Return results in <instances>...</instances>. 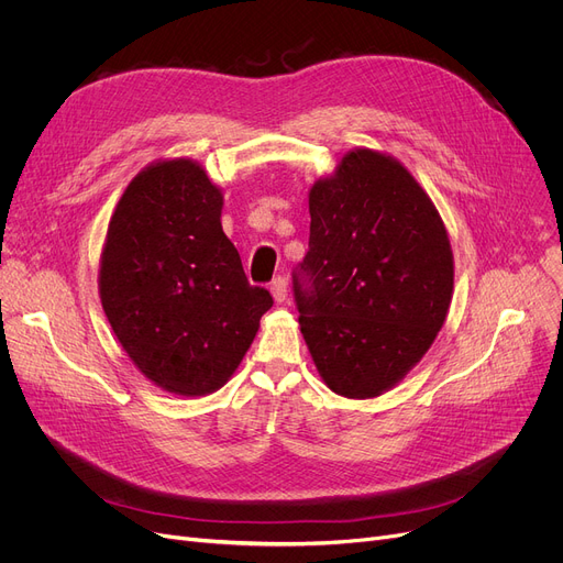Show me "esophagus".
Listing matches in <instances>:
<instances>
[{
	"label": "esophagus",
	"instance_id": "34e87169",
	"mask_svg": "<svg viewBox=\"0 0 563 563\" xmlns=\"http://www.w3.org/2000/svg\"><path fill=\"white\" fill-rule=\"evenodd\" d=\"M269 289H272V294H274V299H276L278 303H283V301L287 299V280H285L283 276H276V278L272 280Z\"/></svg>",
	"mask_w": 563,
	"mask_h": 563
}]
</instances>
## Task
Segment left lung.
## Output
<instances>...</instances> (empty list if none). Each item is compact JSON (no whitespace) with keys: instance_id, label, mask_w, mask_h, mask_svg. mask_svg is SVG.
I'll return each mask as SVG.
<instances>
[{"instance_id":"obj_1","label":"left lung","mask_w":563,"mask_h":563,"mask_svg":"<svg viewBox=\"0 0 563 563\" xmlns=\"http://www.w3.org/2000/svg\"><path fill=\"white\" fill-rule=\"evenodd\" d=\"M291 289L333 393L365 399L401 380L445 323L454 289L448 230L416 177L365 147L342 157L310 189V242Z\"/></svg>"}]
</instances>
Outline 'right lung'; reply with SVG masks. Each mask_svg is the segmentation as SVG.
Instances as JSON below:
<instances>
[{"label": "right lung", "mask_w": 563, "mask_h": 563, "mask_svg": "<svg viewBox=\"0 0 563 563\" xmlns=\"http://www.w3.org/2000/svg\"><path fill=\"white\" fill-rule=\"evenodd\" d=\"M223 196L191 159L141 170L109 221L100 299L155 386L200 397L242 363L272 294L251 285L221 228Z\"/></svg>", "instance_id": "add662e5"}]
</instances>
